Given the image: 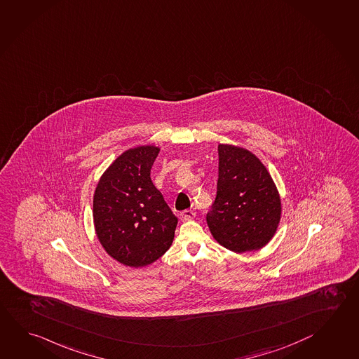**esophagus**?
Segmentation results:
<instances>
[{"instance_id":"34e87169","label":"esophagus","mask_w":359,"mask_h":359,"mask_svg":"<svg viewBox=\"0 0 359 359\" xmlns=\"http://www.w3.org/2000/svg\"><path fill=\"white\" fill-rule=\"evenodd\" d=\"M195 216L196 212L194 210H184V211H182V212L180 214V217H181L182 222H189V220H192Z\"/></svg>"}]
</instances>
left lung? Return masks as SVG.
<instances>
[{
  "label": "left lung",
  "instance_id": "8db88e82",
  "mask_svg": "<svg viewBox=\"0 0 359 359\" xmlns=\"http://www.w3.org/2000/svg\"><path fill=\"white\" fill-rule=\"evenodd\" d=\"M217 151V192L206 215L210 231L235 253L263 248L280 224L278 189L252 151L230 144H219Z\"/></svg>",
  "mask_w": 359,
  "mask_h": 359
}]
</instances>
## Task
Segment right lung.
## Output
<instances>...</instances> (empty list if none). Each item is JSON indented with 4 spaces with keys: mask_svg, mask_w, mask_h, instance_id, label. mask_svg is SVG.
Segmentation results:
<instances>
[{
    "mask_svg": "<svg viewBox=\"0 0 359 359\" xmlns=\"http://www.w3.org/2000/svg\"><path fill=\"white\" fill-rule=\"evenodd\" d=\"M159 148L140 145L118 156L93 195V224L106 253L128 267H144L170 249L177 219L150 180Z\"/></svg>",
    "mask_w": 359,
    "mask_h": 359,
    "instance_id": "obj_1",
    "label": "right lung"
}]
</instances>
